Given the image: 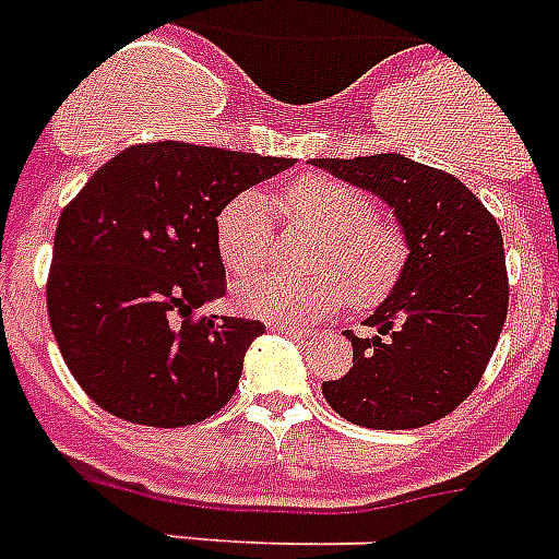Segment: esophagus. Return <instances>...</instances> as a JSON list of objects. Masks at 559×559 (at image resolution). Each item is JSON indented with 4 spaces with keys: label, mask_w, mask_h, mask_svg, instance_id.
Returning <instances> with one entry per match:
<instances>
[{
    "label": "esophagus",
    "mask_w": 559,
    "mask_h": 559,
    "mask_svg": "<svg viewBox=\"0 0 559 559\" xmlns=\"http://www.w3.org/2000/svg\"><path fill=\"white\" fill-rule=\"evenodd\" d=\"M270 330L284 332V335H293V337H307L309 335V330H301V326H287V323H270Z\"/></svg>",
    "instance_id": "esophagus-1"
}]
</instances>
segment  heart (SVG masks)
Masks as SVG:
<instances>
[{"label": "heart", "mask_w": 559, "mask_h": 559, "mask_svg": "<svg viewBox=\"0 0 559 559\" xmlns=\"http://www.w3.org/2000/svg\"><path fill=\"white\" fill-rule=\"evenodd\" d=\"M278 210L293 227L321 236L312 252L316 275H250L270 261L275 247L270 213L255 192L236 195L215 222L227 270L250 275L236 287L247 312L266 321H312L341 307L344 298L369 309L395 289L406 264V241L392 224L378 222L367 192L330 176H304L278 192Z\"/></svg>", "instance_id": "obj_1"}]
</instances>
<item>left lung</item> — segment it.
<instances>
[{
  "instance_id": "left-lung-1",
  "label": "left lung",
  "mask_w": 559,
  "mask_h": 559,
  "mask_svg": "<svg viewBox=\"0 0 559 559\" xmlns=\"http://www.w3.org/2000/svg\"><path fill=\"white\" fill-rule=\"evenodd\" d=\"M369 190L395 213L409 255L395 289L352 341V369L323 381V397L349 424L417 429L472 395L509 312L503 236L495 215L452 173L401 153L312 158Z\"/></svg>"
}]
</instances>
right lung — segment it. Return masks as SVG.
I'll list each match as a JSON object with an SVG mask.
<instances>
[{
	"mask_svg": "<svg viewBox=\"0 0 559 559\" xmlns=\"http://www.w3.org/2000/svg\"><path fill=\"white\" fill-rule=\"evenodd\" d=\"M293 158L153 142L121 150L59 215L48 316L70 374L130 424L176 429L236 395L264 323L195 318L227 293L215 222Z\"/></svg>",
	"mask_w": 559,
	"mask_h": 559,
	"instance_id": "obj_1",
	"label": "right lung"
}]
</instances>
